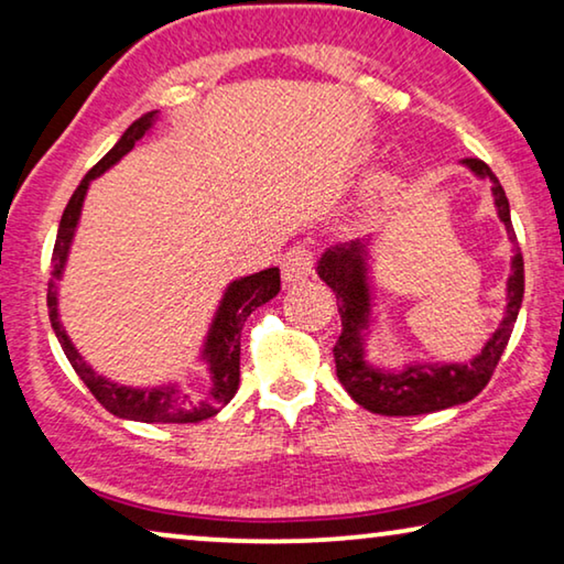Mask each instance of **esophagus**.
I'll return each instance as SVG.
<instances>
[{
  "instance_id": "esophagus-1",
  "label": "esophagus",
  "mask_w": 564,
  "mask_h": 564,
  "mask_svg": "<svg viewBox=\"0 0 564 564\" xmlns=\"http://www.w3.org/2000/svg\"><path fill=\"white\" fill-rule=\"evenodd\" d=\"M314 271V253L306 246H293L289 253L281 258V273L285 283L304 281Z\"/></svg>"
}]
</instances>
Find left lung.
Masks as SVG:
<instances>
[{"instance_id": "1", "label": "left lung", "mask_w": 564, "mask_h": 564, "mask_svg": "<svg viewBox=\"0 0 564 564\" xmlns=\"http://www.w3.org/2000/svg\"><path fill=\"white\" fill-rule=\"evenodd\" d=\"M464 164L481 180L491 182L494 205L499 220L507 225L509 240L517 235L511 228L507 192L497 174L481 159H464ZM369 250L365 240H351L347 246H334L318 258L316 273L336 293V306L341 316V334L334 344L336 377L357 405L377 415H425L460 402L474 400L489 384L494 369L507 349L511 329L524 299V258L514 248L511 275L507 281V314L499 329L486 341L481 355L466 365H410L402 372H384L365 359V332L372 324V293L367 279Z\"/></svg>"}]
</instances>
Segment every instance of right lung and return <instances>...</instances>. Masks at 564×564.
Returning a JSON list of instances; mask_svg holds the SVG:
<instances>
[{"mask_svg":"<svg viewBox=\"0 0 564 564\" xmlns=\"http://www.w3.org/2000/svg\"><path fill=\"white\" fill-rule=\"evenodd\" d=\"M156 111L141 116L139 121H133L129 129H126L123 137L119 139L108 154L100 159V162L90 170L78 189L73 192L70 202H67L61 228H57L55 248H53V279L47 283V308H50V322H53V329L57 341L65 351L67 362L73 365L75 372L86 388L94 392V398L104 405L108 413L116 417L126 420H141V423H197V420L213 417L220 413V408L228 405L235 398L240 384V332L242 324L248 322V316L253 314L258 306H263L265 301H271L275 293L281 291V273L279 268H265V271L246 275V279H238L228 285L225 296L217 306V314L213 318V326H209L205 349H202V359L209 365V375H213V390H209V398L199 405H192L189 398L180 392L176 384H164V388H126V384H116L106 377L94 372V367L86 365V359L78 355V349L73 347L70 336L65 334L61 318H57V289L55 281L63 279L65 260L70 253V242L75 228H78L83 199H86L90 180L104 174L106 170L119 162L121 156L129 154V151L137 147L139 139H144L151 126H154Z\"/></svg>","mask_w":564,"mask_h":564,"instance_id":"right-lung-1","label":"right lung"}]
</instances>
